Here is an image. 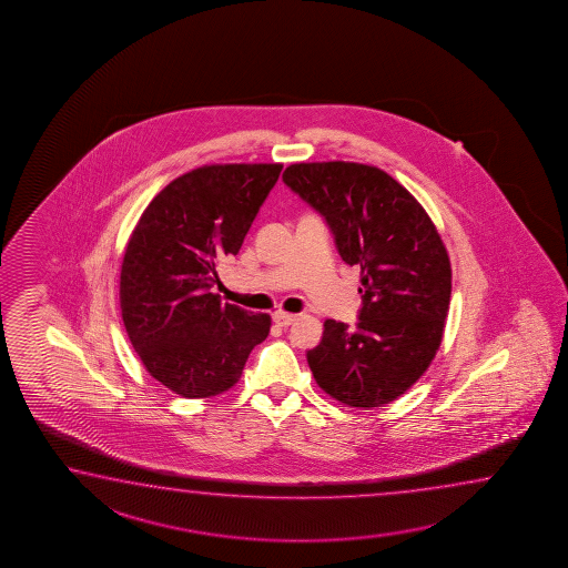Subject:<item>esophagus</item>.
Returning <instances> with one entry per match:
<instances>
[{
	"mask_svg": "<svg viewBox=\"0 0 568 568\" xmlns=\"http://www.w3.org/2000/svg\"><path fill=\"white\" fill-rule=\"evenodd\" d=\"M296 321V314H288V312H274V323L278 326H290Z\"/></svg>",
	"mask_w": 568,
	"mask_h": 568,
	"instance_id": "obj_1",
	"label": "esophagus"
}]
</instances>
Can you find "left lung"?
I'll return each instance as SVG.
<instances>
[{
	"mask_svg": "<svg viewBox=\"0 0 568 568\" xmlns=\"http://www.w3.org/2000/svg\"><path fill=\"white\" fill-rule=\"evenodd\" d=\"M284 183L324 215L338 254L361 267L356 328L324 321L308 351L318 387L348 407H383L432 365L444 338L452 266L422 203L383 169L351 161L294 163Z\"/></svg>",
	"mask_w": 568,
	"mask_h": 568,
	"instance_id": "left-lung-1",
	"label": "left lung"
}]
</instances>
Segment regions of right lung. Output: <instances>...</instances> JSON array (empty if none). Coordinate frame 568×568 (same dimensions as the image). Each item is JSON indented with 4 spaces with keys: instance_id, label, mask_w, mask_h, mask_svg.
<instances>
[{
    "instance_id": "1",
    "label": "right lung",
    "mask_w": 568,
    "mask_h": 568,
    "mask_svg": "<svg viewBox=\"0 0 568 568\" xmlns=\"http://www.w3.org/2000/svg\"><path fill=\"white\" fill-rule=\"evenodd\" d=\"M280 163L203 165L146 205L124 250L121 311L151 377L187 399L215 397L242 377L270 314L213 294L217 262L235 256L276 185Z\"/></svg>"
}]
</instances>
